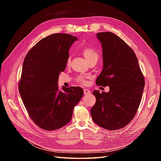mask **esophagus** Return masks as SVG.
<instances>
[{
    "label": "esophagus",
    "mask_w": 161,
    "mask_h": 161,
    "mask_svg": "<svg viewBox=\"0 0 161 161\" xmlns=\"http://www.w3.org/2000/svg\"><path fill=\"white\" fill-rule=\"evenodd\" d=\"M84 93L86 95V94H89V93H91V91L90 90L87 89H84Z\"/></svg>",
    "instance_id": "obj_1"
}]
</instances>
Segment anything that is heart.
I'll use <instances>...</instances> for the list:
<instances>
[{
	"mask_svg": "<svg viewBox=\"0 0 161 161\" xmlns=\"http://www.w3.org/2000/svg\"><path fill=\"white\" fill-rule=\"evenodd\" d=\"M82 53L83 56L85 57V59L86 60V61L89 62H91V61H97L99 58V54L98 52H97L95 48L93 47H87L84 48L83 50L82 51ZM70 61H71V58L70 56H69L68 58L67 59V62L66 64L67 65L69 66L70 64ZM76 80L79 82L80 84H86V78L82 76H77L76 78Z\"/></svg>",
	"mask_w": 161,
	"mask_h": 161,
	"instance_id": "b5f03b06",
	"label": "heart"
}]
</instances>
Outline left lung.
I'll return each mask as SVG.
<instances>
[{"label": "left lung", "instance_id": "obj_1", "mask_svg": "<svg viewBox=\"0 0 161 161\" xmlns=\"http://www.w3.org/2000/svg\"><path fill=\"white\" fill-rule=\"evenodd\" d=\"M103 48V67L96 84L109 86L108 92L92 94L96 102L91 109L94 122L109 130L124 128L134 118L142 99L144 78L133 50L111 32L97 33Z\"/></svg>", "mask_w": 161, "mask_h": 161}]
</instances>
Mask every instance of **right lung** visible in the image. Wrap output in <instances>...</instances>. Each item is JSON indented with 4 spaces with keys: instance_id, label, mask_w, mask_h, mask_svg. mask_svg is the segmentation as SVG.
<instances>
[{
    "instance_id": "add662e5",
    "label": "right lung",
    "mask_w": 161,
    "mask_h": 161,
    "mask_svg": "<svg viewBox=\"0 0 161 161\" xmlns=\"http://www.w3.org/2000/svg\"><path fill=\"white\" fill-rule=\"evenodd\" d=\"M76 40L69 34H52L39 41L24 59L19 93L30 118L42 129L56 130L66 125L83 95L79 86H62L61 91L58 86Z\"/></svg>"
}]
</instances>
